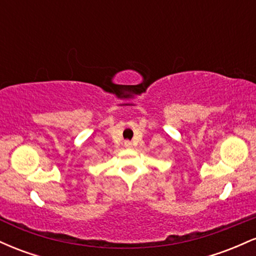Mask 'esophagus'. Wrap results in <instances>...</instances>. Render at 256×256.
<instances>
[{"mask_svg": "<svg viewBox=\"0 0 256 256\" xmlns=\"http://www.w3.org/2000/svg\"><path fill=\"white\" fill-rule=\"evenodd\" d=\"M124 146H125V148H131V146H132V143L130 142V140H125V142H124Z\"/></svg>", "mask_w": 256, "mask_h": 256, "instance_id": "34e87169", "label": "esophagus"}]
</instances>
